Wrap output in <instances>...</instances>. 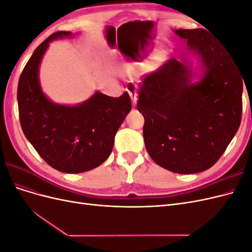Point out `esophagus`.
<instances>
[{
  "label": "esophagus",
  "instance_id": "34e87169",
  "mask_svg": "<svg viewBox=\"0 0 252 252\" xmlns=\"http://www.w3.org/2000/svg\"><path fill=\"white\" fill-rule=\"evenodd\" d=\"M128 93H129V95H130L131 100H132V104L133 106H135L136 104V100H138V94H136V86L134 85V84H129L128 85Z\"/></svg>",
  "mask_w": 252,
  "mask_h": 252
}]
</instances>
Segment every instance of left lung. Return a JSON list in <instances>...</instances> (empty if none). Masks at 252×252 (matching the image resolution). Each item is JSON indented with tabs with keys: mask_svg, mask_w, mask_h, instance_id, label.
<instances>
[{
	"mask_svg": "<svg viewBox=\"0 0 252 252\" xmlns=\"http://www.w3.org/2000/svg\"><path fill=\"white\" fill-rule=\"evenodd\" d=\"M174 32L200 56L204 77L190 83L188 67L171 59L144 78L136 108L150 158L169 171L197 173L218 162L238 131L245 81L230 51L205 29Z\"/></svg>",
	"mask_w": 252,
	"mask_h": 252,
	"instance_id": "8db88e82",
	"label": "left lung"
}]
</instances>
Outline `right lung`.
Listing matches in <instances>:
<instances>
[{"instance_id":"1","label":"right lung","mask_w":252,"mask_h":252,"mask_svg":"<svg viewBox=\"0 0 252 252\" xmlns=\"http://www.w3.org/2000/svg\"><path fill=\"white\" fill-rule=\"evenodd\" d=\"M70 32L48 36L33 51L18 85L22 130L40 157L52 168L80 173L95 168L110 156L114 136L131 110L128 93L119 97L95 93L77 106L58 105L42 93L39 65L49 43Z\"/></svg>"}]
</instances>
